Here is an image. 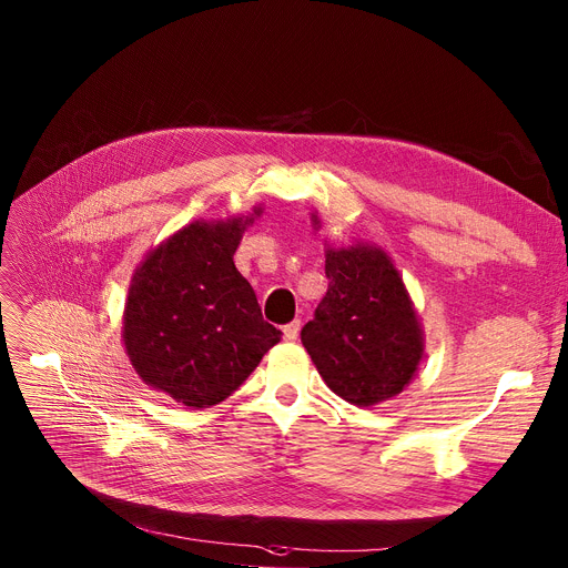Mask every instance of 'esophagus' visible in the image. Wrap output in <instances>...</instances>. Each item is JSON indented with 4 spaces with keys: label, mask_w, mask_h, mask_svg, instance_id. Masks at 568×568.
<instances>
[{
    "label": "esophagus",
    "mask_w": 568,
    "mask_h": 568,
    "mask_svg": "<svg viewBox=\"0 0 568 568\" xmlns=\"http://www.w3.org/2000/svg\"><path fill=\"white\" fill-rule=\"evenodd\" d=\"M300 327H303V323H300L297 318H295V321H291L288 325H284V327H282V332H284V339H286V342H295V339H297V335H300Z\"/></svg>",
    "instance_id": "obj_1"
}]
</instances>
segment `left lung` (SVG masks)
I'll return each mask as SVG.
<instances>
[{"instance_id":"obj_1","label":"left lung","mask_w":568,"mask_h":568,"mask_svg":"<svg viewBox=\"0 0 568 568\" xmlns=\"http://www.w3.org/2000/svg\"><path fill=\"white\" fill-rule=\"evenodd\" d=\"M325 277L327 293L300 339L344 402L359 408L387 402L413 381L424 355L406 284L392 258L366 243L327 247Z\"/></svg>"}]
</instances>
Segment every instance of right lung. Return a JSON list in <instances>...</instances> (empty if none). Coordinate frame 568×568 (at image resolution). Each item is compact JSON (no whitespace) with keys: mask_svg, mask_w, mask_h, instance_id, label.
<instances>
[{"mask_svg":"<svg viewBox=\"0 0 568 568\" xmlns=\"http://www.w3.org/2000/svg\"><path fill=\"white\" fill-rule=\"evenodd\" d=\"M258 213L196 220L151 250L132 275L125 353L146 385L187 408L224 402L282 339L233 263Z\"/></svg>","mask_w":568,"mask_h":568,"instance_id":"obj_1","label":"right lung"}]
</instances>
